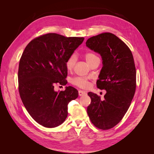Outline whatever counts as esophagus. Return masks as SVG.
Listing matches in <instances>:
<instances>
[{"mask_svg": "<svg viewBox=\"0 0 154 154\" xmlns=\"http://www.w3.org/2000/svg\"><path fill=\"white\" fill-rule=\"evenodd\" d=\"M78 94L80 96H83V95H85L86 94V92L85 91H78Z\"/></svg>", "mask_w": 154, "mask_h": 154, "instance_id": "34e87169", "label": "esophagus"}]
</instances>
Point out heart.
<instances>
[{"instance_id":"heart-1","label":"heart","mask_w":154,"mask_h":154,"mask_svg":"<svg viewBox=\"0 0 154 154\" xmlns=\"http://www.w3.org/2000/svg\"><path fill=\"white\" fill-rule=\"evenodd\" d=\"M85 58L89 65H91L92 62H94L96 60L99 59L98 57L96 54L91 52L85 54ZM76 56L74 54L70 55L69 58L67 59L66 62V66L69 71H71V70L73 69L74 65L76 63ZM71 82L73 85L80 88H86L88 86V84H89L88 79L87 78L80 76L72 78Z\"/></svg>"}]
</instances>
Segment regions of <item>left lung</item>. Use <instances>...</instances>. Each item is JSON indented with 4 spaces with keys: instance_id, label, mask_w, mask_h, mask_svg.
Listing matches in <instances>:
<instances>
[{
    "instance_id": "8db88e82",
    "label": "left lung",
    "mask_w": 154,
    "mask_h": 154,
    "mask_svg": "<svg viewBox=\"0 0 154 154\" xmlns=\"http://www.w3.org/2000/svg\"><path fill=\"white\" fill-rule=\"evenodd\" d=\"M86 45L101 56L103 67L96 85L106 91L103 100L94 93H88L91 103L87 107V114L96 127L109 130L123 119L136 92L133 55L126 44L110 32L91 37Z\"/></svg>"
}]
</instances>
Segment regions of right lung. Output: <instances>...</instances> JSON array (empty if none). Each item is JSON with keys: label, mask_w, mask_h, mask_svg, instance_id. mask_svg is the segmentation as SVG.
<instances>
[{"label": "right lung", "mask_w": 154, "mask_h": 154, "mask_svg": "<svg viewBox=\"0 0 154 154\" xmlns=\"http://www.w3.org/2000/svg\"><path fill=\"white\" fill-rule=\"evenodd\" d=\"M83 37H66L57 33L40 35L27 45L20 60L18 91L23 104L35 122L54 128L67 117L68 104L78 96L71 86L54 91L57 83L66 85V62L82 42Z\"/></svg>", "instance_id": "right-lung-1"}]
</instances>
